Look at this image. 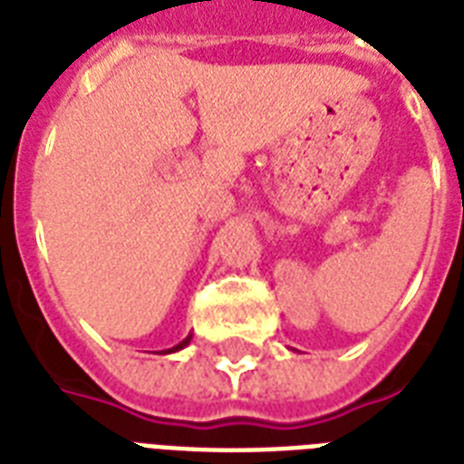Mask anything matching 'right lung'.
I'll return each mask as SVG.
<instances>
[{
    "mask_svg": "<svg viewBox=\"0 0 464 464\" xmlns=\"http://www.w3.org/2000/svg\"><path fill=\"white\" fill-rule=\"evenodd\" d=\"M189 339H192V334H188V337L182 339L180 344H178V346H173V349H168V352H163V353H173V352H180L182 346H188V344H189Z\"/></svg>",
    "mask_w": 464,
    "mask_h": 464,
    "instance_id": "right-lung-1",
    "label": "right lung"
}]
</instances>
